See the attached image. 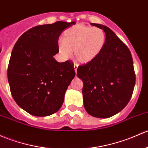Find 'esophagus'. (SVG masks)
<instances>
[{"label": "esophagus", "instance_id": "1", "mask_svg": "<svg viewBox=\"0 0 148 148\" xmlns=\"http://www.w3.org/2000/svg\"><path fill=\"white\" fill-rule=\"evenodd\" d=\"M74 71H75V72H77V68H78V64H74Z\"/></svg>", "mask_w": 148, "mask_h": 148}]
</instances>
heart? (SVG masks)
<instances>
[{
    "label": "heart",
    "mask_w": 148,
    "mask_h": 148,
    "mask_svg": "<svg viewBox=\"0 0 148 148\" xmlns=\"http://www.w3.org/2000/svg\"><path fill=\"white\" fill-rule=\"evenodd\" d=\"M106 34L102 29L77 24L64 31V40L59 42L58 52L63 59L74 56L79 62L87 64L94 60L106 44Z\"/></svg>",
    "instance_id": "1"
}]
</instances>
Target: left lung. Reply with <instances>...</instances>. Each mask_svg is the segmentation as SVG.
Wrapping results in <instances>:
<instances>
[{
    "label": "left lung",
    "mask_w": 148,
    "mask_h": 148,
    "mask_svg": "<svg viewBox=\"0 0 148 148\" xmlns=\"http://www.w3.org/2000/svg\"><path fill=\"white\" fill-rule=\"evenodd\" d=\"M106 34L101 54L86 64L79 66L77 74L84 82L82 94L87 113L106 119L122 111L130 101L136 84L131 53L109 27L91 23Z\"/></svg>",
    "instance_id": "left-lung-1"
}]
</instances>
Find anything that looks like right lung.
Wrapping results in <instances>:
<instances>
[{
  "label": "right lung",
  "mask_w": 148,
  "mask_h": 148,
  "mask_svg": "<svg viewBox=\"0 0 148 148\" xmlns=\"http://www.w3.org/2000/svg\"><path fill=\"white\" fill-rule=\"evenodd\" d=\"M75 22L58 21L35 26L23 33L14 45L8 80L15 101L35 116H48L60 110L75 77L71 61L58 62V40Z\"/></svg>",
  "instance_id": "obj_1"
}]
</instances>
